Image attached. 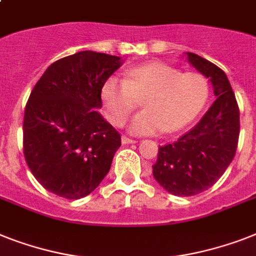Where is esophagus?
<instances>
[{
	"mask_svg": "<svg viewBox=\"0 0 256 256\" xmlns=\"http://www.w3.org/2000/svg\"><path fill=\"white\" fill-rule=\"evenodd\" d=\"M121 139H122V143H124V144H130V143H135V142H136L135 139L128 138V136H126V135H122Z\"/></svg>",
	"mask_w": 256,
	"mask_h": 256,
	"instance_id": "obj_1",
	"label": "esophagus"
}]
</instances>
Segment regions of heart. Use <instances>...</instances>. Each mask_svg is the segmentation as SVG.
<instances>
[{"instance_id":"heart-1","label":"heart","mask_w":256,"mask_h":256,"mask_svg":"<svg viewBox=\"0 0 256 256\" xmlns=\"http://www.w3.org/2000/svg\"><path fill=\"white\" fill-rule=\"evenodd\" d=\"M209 96L206 78L154 62L130 68L124 78L110 76L101 88L106 116L122 124L142 100L144 109L130 122L134 134L178 132L201 113Z\"/></svg>"}]
</instances>
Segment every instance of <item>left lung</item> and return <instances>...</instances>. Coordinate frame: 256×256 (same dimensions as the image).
<instances>
[{
	"label": "left lung",
	"mask_w": 256,
	"mask_h": 256,
	"mask_svg": "<svg viewBox=\"0 0 256 256\" xmlns=\"http://www.w3.org/2000/svg\"><path fill=\"white\" fill-rule=\"evenodd\" d=\"M186 56L209 78L216 101L192 130L159 146L152 175L175 196H194L214 186L234 159L240 138V109L226 74L196 54Z\"/></svg>",
	"instance_id": "left-lung-1"
}]
</instances>
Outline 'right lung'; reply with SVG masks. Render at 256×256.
<instances>
[{"label": "right lung", "instance_id": "1", "mask_svg": "<svg viewBox=\"0 0 256 256\" xmlns=\"http://www.w3.org/2000/svg\"><path fill=\"white\" fill-rule=\"evenodd\" d=\"M120 56L81 51L50 66L31 90L24 154L34 178L56 196L78 200L109 172L121 135L98 113L101 88Z\"/></svg>", "mask_w": 256, "mask_h": 256}]
</instances>
